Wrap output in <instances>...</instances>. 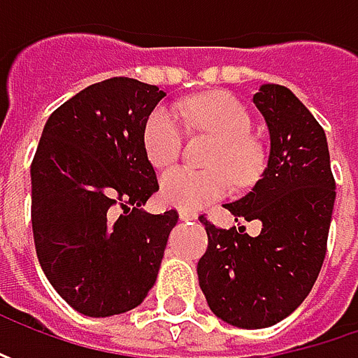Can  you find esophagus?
<instances>
[{
	"label": "esophagus",
	"mask_w": 358,
	"mask_h": 358,
	"mask_svg": "<svg viewBox=\"0 0 358 358\" xmlns=\"http://www.w3.org/2000/svg\"><path fill=\"white\" fill-rule=\"evenodd\" d=\"M179 219L181 221H195L197 213H193V211H179Z\"/></svg>",
	"instance_id": "1"
}]
</instances>
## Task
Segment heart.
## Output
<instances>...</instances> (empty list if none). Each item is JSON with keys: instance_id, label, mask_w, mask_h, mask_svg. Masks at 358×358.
Masks as SVG:
<instances>
[{"instance_id": "heart-1", "label": "heart", "mask_w": 358, "mask_h": 358, "mask_svg": "<svg viewBox=\"0 0 358 358\" xmlns=\"http://www.w3.org/2000/svg\"><path fill=\"white\" fill-rule=\"evenodd\" d=\"M185 121L199 131L219 137L207 165L211 169L195 171L177 167L163 175L161 197L177 209H201L211 201L221 199L237 185H247L261 173V151L249 137L253 121L241 101L227 93L201 95L181 107ZM183 149V127L177 113L159 105L143 125V151L155 169H167L179 159Z\"/></svg>"}]
</instances>
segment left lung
Instances as JSON below:
<instances>
[{
  "label": "left lung",
  "instance_id": "obj_1",
  "mask_svg": "<svg viewBox=\"0 0 358 358\" xmlns=\"http://www.w3.org/2000/svg\"><path fill=\"white\" fill-rule=\"evenodd\" d=\"M271 137L261 179L225 209L235 221H261L249 237L219 229L201 215L209 245L197 275L209 309L241 329H265L307 299L323 267L335 177L323 127L282 85L265 83L253 95Z\"/></svg>",
  "mask_w": 358,
  "mask_h": 358
}]
</instances>
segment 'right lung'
Masks as SVG:
<instances>
[{
    "label": "right lung",
    "mask_w": 358,
    "mask_h": 358,
    "mask_svg": "<svg viewBox=\"0 0 358 358\" xmlns=\"http://www.w3.org/2000/svg\"><path fill=\"white\" fill-rule=\"evenodd\" d=\"M165 97L129 77L93 83L57 107L31 163L35 253L77 313L111 317L143 303L179 215L145 213L159 191L143 125Z\"/></svg>",
    "instance_id": "right-lung-1"
}]
</instances>
